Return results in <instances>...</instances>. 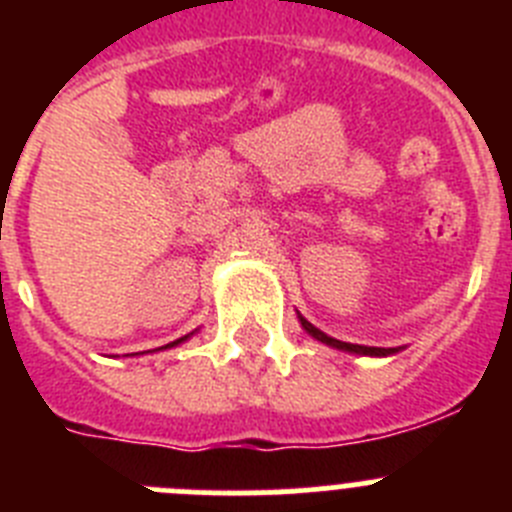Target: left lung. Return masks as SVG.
I'll list each match as a JSON object with an SVG mask.
<instances>
[{
	"label": "left lung",
	"mask_w": 512,
	"mask_h": 512,
	"mask_svg": "<svg viewBox=\"0 0 512 512\" xmlns=\"http://www.w3.org/2000/svg\"><path fill=\"white\" fill-rule=\"evenodd\" d=\"M302 328L310 333V336H315L318 341L328 343V346H336V348H343V351H354V354H364V356H387V354H395V348H379V346H359V343H346V341H336V338L325 336V333H320L315 325L307 323L305 318H300Z\"/></svg>",
	"instance_id": "left-lung-1"
}]
</instances>
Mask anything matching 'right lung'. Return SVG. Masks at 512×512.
I'll list each match as a JSON object with an SVG mask.
<instances>
[{
    "mask_svg": "<svg viewBox=\"0 0 512 512\" xmlns=\"http://www.w3.org/2000/svg\"><path fill=\"white\" fill-rule=\"evenodd\" d=\"M184 338H187V336H184ZM184 338H179V341H184ZM179 341H174V343H179ZM174 343H169V346H174Z\"/></svg>",
    "mask_w": 512,
    "mask_h": 512,
    "instance_id": "obj_1",
    "label": "right lung"
}]
</instances>
